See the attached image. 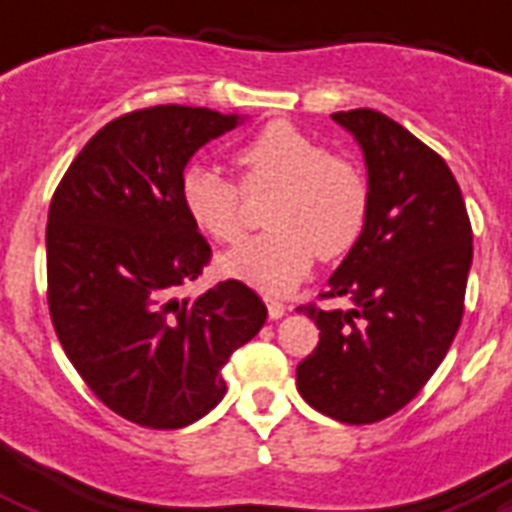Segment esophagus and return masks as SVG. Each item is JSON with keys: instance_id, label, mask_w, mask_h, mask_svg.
I'll return each instance as SVG.
<instances>
[{"instance_id": "1", "label": "esophagus", "mask_w": 512, "mask_h": 512, "mask_svg": "<svg viewBox=\"0 0 512 512\" xmlns=\"http://www.w3.org/2000/svg\"><path fill=\"white\" fill-rule=\"evenodd\" d=\"M265 305H268V316H271L273 321L281 319V316H284V313L289 311L287 305L281 303V300H273V297H268V300H265Z\"/></svg>"}]
</instances>
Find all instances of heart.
<instances>
[{
    "instance_id": "obj_1",
    "label": "heart",
    "mask_w": 512,
    "mask_h": 512,
    "mask_svg": "<svg viewBox=\"0 0 512 512\" xmlns=\"http://www.w3.org/2000/svg\"><path fill=\"white\" fill-rule=\"evenodd\" d=\"M249 193L276 191L271 231L241 241L220 260L225 276L265 295H284L311 271L313 257L335 260L353 249L369 217V180L356 162L289 122H271L236 151ZM244 188L209 167L191 164L180 180L183 207L201 231L231 244L244 231Z\"/></svg>"
}]
</instances>
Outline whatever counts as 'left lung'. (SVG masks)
I'll return each mask as SVG.
<instances>
[{"label": "left lung", "mask_w": 512, "mask_h": 512, "mask_svg": "<svg viewBox=\"0 0 512 512\" xmlns=\"http://www.w3.org/2000/svg\"><path fill=\"white\" fill-rule=\"evenodd\" d=\"M364 151L369 217L321 297L350 311L300 305L321 329L297 364V390L316 412L348 425L404 409L444 361L460 329L473 231L452 170L390 116L332 114Z\"/></svg>", "instance_id": "8db88e82"}]
</instances>
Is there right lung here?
I'll list each match as a JSON object with an SVG mask.
<instances>
[{
	"label": "right lung",
	"instance_id": "add662e5",
	"mask_svg": "<svg viewBox=\"0 0 512 512\" xmlns=\"http://www.w3.org/2000/svg\"><path fill=\"white\" fill-rule=\"evenodd\" d=\"M239 122L191 106L124 114L92 135L52 196V327L87 388L143 428H185L215 409L223 366L268 316L236 279L175 297L212 257L183 207L185 164Z\"/></svg>",
	"mask_w": 512,
	"mask_h": 512
}]
</instances>
